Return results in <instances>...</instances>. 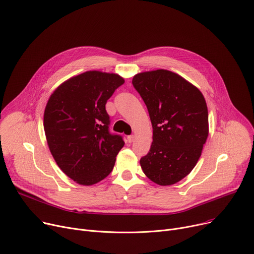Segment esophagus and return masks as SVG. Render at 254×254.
I'll return each instance as SVG.
<instances>
[{"label": "esophagus", "mask_w": 254, "mask_h": 254, "mask_svg": "<svg viewBox=\"0 0 254 254\" xmlns=\"http://www.w3.org/2000/svg\"><path fill=\"white\" fill-rule=\"evenodd\" d=\"M133 140H134V137L132 136V134H130V136H127V141H128V143H132Z\"/></svg>", "instance_id": "obj_1"}]
</instances>
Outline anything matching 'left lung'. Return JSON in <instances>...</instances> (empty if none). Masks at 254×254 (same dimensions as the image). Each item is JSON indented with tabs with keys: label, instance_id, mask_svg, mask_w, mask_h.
<instances>
[{
	"label": "left lung",
	"instance_id": "obj_1",
	"mask_svg": "<svg viewBox=\"0 0 254 254\" xmlns=\"http://www.w3.org/2000/svg\"><path fill=\"white\" fill-rule=\"evenodd\" d=\"M132 84L145 102L153 142L140 164L148 179L170 186L188 176L208 137V111L202 93L165 69L138 73Z\"/></svg>",
	"mask_w": 254,
	"mask_h": 254
}]
</instances>
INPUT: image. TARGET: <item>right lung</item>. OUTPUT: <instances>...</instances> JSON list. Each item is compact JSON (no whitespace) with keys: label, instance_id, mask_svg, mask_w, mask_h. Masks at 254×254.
<instances>
[{"label":"right lung","instance_id":"1","mask_svg":"<svg viewBox=\"0 0 254 254\" xmlns=\"http://www.w3.org/2000/svg\"><path fill=\"white\" fill-rule=\"evenodd\" d=\"M125 79L118 74L86 71L62 82L50 96L44 129L60 170L82 186L105 179L125 142L109 132L105 105Z\"/></svg>","mask_w":254,"mask_h":254}]
</instances>
